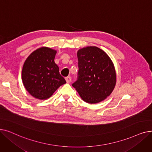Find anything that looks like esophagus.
I'll return each instance as SVG.
<instances>
[{
    "mask_svg": "<svg viewBox=\"0 0 152 152\" xmlns=\"http://www.w3.org/2000/svg\"><path fill=\"white\" fill-rule=\"evenodd\" d=\"M65 80L67 83H69L71 81V77L70 76H68L65 78Z\"/></svg>",
    "mask_w": 152,
    "mask_h": 152,
    "instance_id": "esophagus-1",
    "label": "esophagus"
}]
</instances>
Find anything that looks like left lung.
Listing matches in <instances>:
<instances>
[{
  "label": "left lung",
  "instance_id": "1",
  "mask_svg": "<svg viewBox=\"0 0 152 152\" xmlns=\"http://www.w3.org/2000/svg\"><path fill=\"white\" fill-rule=\"evenodd\" d=\"M78 79L72 86L86 102L94 104L104 100L116 83L114 64L103 50L88 46L78 50Z\"/></svg>",
  "mask_w": 152,
  "mask_h": 152
}]
</instances>
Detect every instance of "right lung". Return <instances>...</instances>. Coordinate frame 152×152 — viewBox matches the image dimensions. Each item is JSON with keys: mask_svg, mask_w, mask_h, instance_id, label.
<instances>
[{"mask_svg": "<svg viewBox=\"0 0 152 152\" xmlns=\"http://www.w3.org/2000/svg\"><path fill=\"white\" fill-rule=\"evenodd\" d=\"M57 50L42 47L32 52L25 60L21 78L26 90L39 100L50 98L65 79L59 73L54 61Z\"/></svg>", "mask_w": 152, "mask_h": 152, "instance_id": "1", "label": "right lung"}]
</instances>
